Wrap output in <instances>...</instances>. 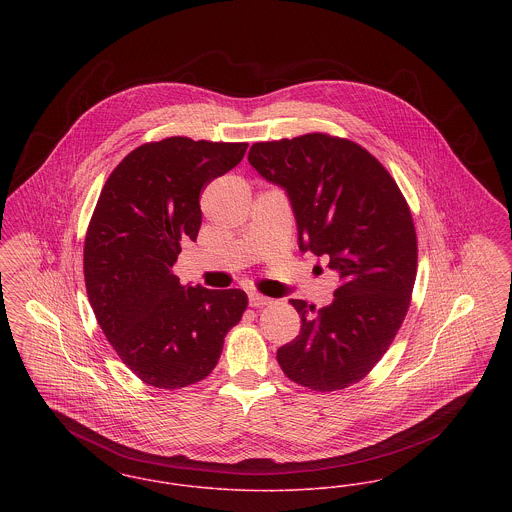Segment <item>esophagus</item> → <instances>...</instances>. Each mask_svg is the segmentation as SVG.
I'll return each mask as SVG.
<instances>
[{"mask_svg": "<svg viewBox=\"0 0 512 512\" xmlns=\"http://www.w3.org/2000/svg\"><path fill=\"white\" fill-rule=\"evenodd\" d=\"M248 303H250V307L258 308L264 307V305H270L272 299H270V297H264V295H260V293H250V295H248Z\"/></svg>", "mask_w": 512, "mask_h": 512, "instance_id": "1", "label": "esophagus"}]
</instances>
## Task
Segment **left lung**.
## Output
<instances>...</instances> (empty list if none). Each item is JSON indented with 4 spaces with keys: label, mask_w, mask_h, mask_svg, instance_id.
Listing matches in <instances>:
<instances>
[{
    "label": "left lung",
    "mask_w": 512,
    "mask_h": 512,
    "mask_svg": "<svg viewBox=\"0 0 512 512\" xmlns=\"http://www.w3.org/2000/svg\"><path fill=\"white\" fill-rule=\"evenodd\" d=\"M248 163L285 190L301 252L328 256L340 277L326 307L289 301L301 332L277 349V363L297 384L341 390L375 367L406 318L417 272L408 204L388 171L349 139L262 141Z\"/></svg>",
    "instance_id": "1"
}]
</instances>
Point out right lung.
<instances>
[{
    "mask_svg": "<svg viewBox=\"0 0 512 512\" xmlns=\"http://www.w3.org/2000/svg\"><path fill=\"white\" fill-rule=\"evenodd\" d=\"M246 147L167 137L134 149L104 184L83 250L87 295L106 340L149 386L209 375L248 305L240 289L184 287L172 273L180 244L198 239L202 188Z\"/></svg>",
    "mask_w": 512,
    "mask_h": 512,
    "instance_id": "add662e5",
    "label": "right lung"
}]
</instances>
